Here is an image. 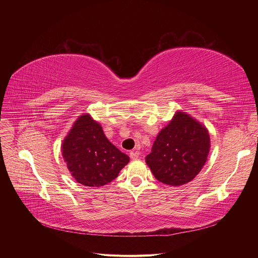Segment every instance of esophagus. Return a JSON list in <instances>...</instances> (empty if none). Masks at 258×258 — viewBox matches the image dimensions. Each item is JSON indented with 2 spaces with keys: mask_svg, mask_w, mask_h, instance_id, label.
<instances>
[{
  "mask_svg": "<svg viewBox=\"0 0 258 258\" xmlns=\"http://www.w3.org/2000/svg\"><path fill=\"white\" fill-rule=\"evenodd\" d=\"M130 157H131L132 160H136L139 157V153L138 152H131L130 153Z\"/></svg>",
  "mask_w": 258,
  "mask_h": 258,
  "instance_id": "esophagus-1",
  "label": "esophagus"
}]
</instances>
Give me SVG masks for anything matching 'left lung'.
Listing matches in <instances>:
<instances>
[{"mask_svg":"<svg viewBox=\"0 0 258 258\" xmlns=\"http://www.w3.org/2000/svg\"><path fill=\"white\" fill-rule=\"evenodd\" d=\"M209 150L207 128L179 111L158 134L145 162L158 181L181 186L197 177L206 163Z\"/></svg>","mask_w":258,"mask_h":258,"instance_id":"8db88e82","label":"left lung"}]
</instances>
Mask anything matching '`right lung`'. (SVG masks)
<instances>
[{
	"mask_svg": "<svg viewBox=\"0 0 258 258\" xmlns=\"http://www.w3.org/2000/svg\"><path fill=\"white\" fill-rule=\"evenodd\" d=\"M67 167L76 182L100 187L112 182L130 161L107 140L101 125L89 114L74 122L61 144Z\"/></svg>",
	"mask_w": 258,
	"mask_h": 258,
	"instance_id": "obj_1",
	"label": "right lung"
}]
</instances>
